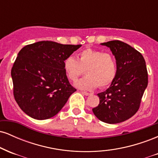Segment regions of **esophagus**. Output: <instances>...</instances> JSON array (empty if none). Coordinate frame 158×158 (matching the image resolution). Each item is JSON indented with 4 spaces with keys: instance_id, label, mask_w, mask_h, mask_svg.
Masks as SVG:
<instances>
[{
    "instance_id": "34e87169",
    "label": "esophagus",
    "mask_w": 158,
    "mask_h": 158,
    "mask_svg": "<svg viewBox=\"0 0 158 158\" xmlns=\"http://www.w3.org/2000/svg\"><path fill=\"white\" fill-rule=\"evenodd\" d=\"M81 93L82 94H84V95H85V96H89V95H90V94H91L88 93V92H86V91H81Z\"/></svg>"
}]
</instances>
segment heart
Returning a JSON list of instances; mask_svg holds the SVG:
<instances>
[{"mask_svg":"<svg viewBox=\"0 0 158 158\" xmlns=\"http://www.w3.org/2000/svg\"><path fill=\"white\" fill-rule=\"evenodd\" d=\"M63 68L70 80L75 81L85 73L87 77L78 81L79 89L92 90L104 88L113 82L117 75V63L114 56L100 50L87 48L78 55V59L69 56L63 61Z\"/></svg>","mask_w":158,"mask_h":158,"instance_id":"obj_1","label":"heart"}]
</instances>
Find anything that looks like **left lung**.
<instances>
[{
    "label": "left lung",
    "instance_id": "left-lung-1",
    "mask_svg": "<svg viewBox=\"0 0 158 158\" xmlns=\"http://www.w3.org/2000/svg\"><path fill=\"white\" fill-rule=\"evenodd\" d=\"M101 44L109 48L115 57L117 75L106 91L97 94L99 104L92 110L99 120L116 124L138 110L148 85L147 69L142 54L126 43L114 40Z\"/></svg>",
    "mask_w": 158,
    "mask_h": 158
}]
</instances>
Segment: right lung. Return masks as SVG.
Masks as SVG:
<instances>
[{"label": "right lung", "mask_w": 158, "mask_h": 158, "mask_svg": "<svg viewBox=\"0 0 158 158\" xmlns=\"http://www.w3.org/2000/svg\"><path fill=\"white\" fill-rule=\"evenodd\" d=\"M81 44L41 41L20 50L11 70L16 102L35 119L56 115L77 89L64 71L63 61Z\"/></svg>", "instance_id": "obj_1"}]
</instances>
